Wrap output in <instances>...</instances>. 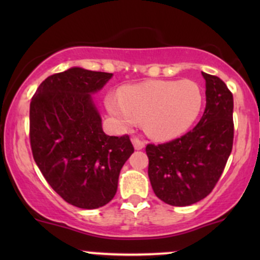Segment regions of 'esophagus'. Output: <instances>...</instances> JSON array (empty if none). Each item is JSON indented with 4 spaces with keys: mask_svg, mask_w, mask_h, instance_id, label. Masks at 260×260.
Listing matches in <instances>:
<instances>
[{
    "mask_svg": "<svg viewBox=\"0 0 260 260\" xmlns=\"http://www.w3.org/2000/svg\"><path fill=\"white\" fill-rule=\"evenodd\" d=\"M132 143H133L134 149H136V150H142V149H144V147H145L144 142H142V140L138 138H133Z\"/></svg>",
    "mask_w": 260,
    "mask_h": 260,
    "instance_id": "esophagus-1",
    "label": "esophagus"
}]
</instances>
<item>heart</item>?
Returning <instances> with one entry per match:
<instances>
[{
  "label": "heart",
  "instance_id": "obj_1",
  "mask_svg": "<svg viewBox=\"0 0 260 260\" xmlns=\"http://www.w3.org/2000/svg\"><path fill=\"white\" fill-rule=\"evenodd\" d=\"M203 99L201 85L194 80H150L123 86L120 98H106V106L120 127H133L142 118L149 136L169 139L194 123Z\"/></svg>",
  "mask_w": 260,
  "mask_h": 260
}]
</instances>
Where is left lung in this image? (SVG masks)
I'll use <instances>...</instances> for the list:
<instances>
[{
    "label": "left lung",
    "instance_id": "obj_1",
    "mask_svg": "<svg viewBox=\"0 0 260 260\" xmlns=\"http://www.w3.org/2000/svg\"><path fill=\"white\" fill-rule=\"evenodd\" d=\"M207 105L198 124L164 144H148V175L166 204L187 207L207 197L219 181L234 144V96L219 77L202 72Z\"/></svg>",
    "mask_w": 260,
    "mask_h": 260
}]
</instances>
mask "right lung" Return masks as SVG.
I'll use <instances>...</instances> for the list:
<instances>
[{"label": "right lung", "instance_id": "add662e5", "mask_svg": "<svg viewBox=\"0 0 260 260\" xmlns=\"http://www.w3.org/2000/svg\"><path fill=\"white\" fill-rule=\"evenodd\" d=\"M112 73L72 67L39 85L30 103L32 156L45 180L66 202L82 209L107 204L134 148L129 137L104 133L91 94Z\"/></svg>", "mask_w": 260, "mask_h": 260}]
</instances>
